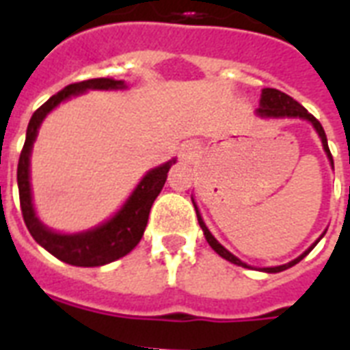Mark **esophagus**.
<instances>
[{
  "instance_id": "1",
  "label": "esophagus",
  "mask_w": 350,
  "mask_h": 350,
  "mask_svg": "<svg viewBox=\"0 0 350 350\" xmlns=\"http://www.w3.org/2000/svg\"><path fill=\"white\" fill-rule=\"evenodd\" d=\"M198 147L194 143H187L185 147L181 148V159H185V161H191V159L196 158Z\"/></svg>"
}]
</instances>
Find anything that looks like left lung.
Here are the masks:
<instances>
[{
  "label": "left lung",
  "instance_id": "obj_1",
  "mask_svg": "<svg viewBox=\"0 0 350 350\" xmlns=\"http://www.w3.org/2000/svg\"><path fill=\"white\" fill-rule=\"evenodd\" d=\"M256 114L260 118H301V120H307L312 123V126L316 129V132H318V136L321 137V143H323V150L327 152V158H329V161H331L332 169H334V161H332V156H331V150H329V145H327V136H325V131H323V126H321V123L318 120H316L312 114H309L307 112V109L305 107H301L298 103V101L294 100V98H291L288 94H285V92H282V90H276V89H263L261 90V100H260V109L256 111ZM192 203H194V200H192ZM194 208H196V216H198V224H200V227H202L203 234H205V239L208 241V245L213 247L216 252H218L221 258H225L227 261H230V263H236V265L239 267H247L249 269V265L247 263H243V261L239 260V258H236V256L232 254V252H229V250L225 249L224 245L219 243L218 239L214 238L213 234H211V230L207 229V225H205V221H203L202 214H200V211H198L196 203H194ZM323 236V234H321ZM320 236V238H321ZM320 241V239H318ZM316 241V243H318ZM316 243H312L309 247V249L305 250L304 254L298 256L296 260L288 261V263H285V265H278V267H265V269H261V271L265 272H282L285 271V269H288V267L296 265L298 261H301L305 258V256L309 254L310 250L314 249Z\"/></svg>",
  "mask_w": 350,
  "mask_h": 350
}]
</instances>
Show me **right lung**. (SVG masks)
Segmentation results:
<instances>
[{
  "label": "right lung",
  "instance_id": "obj_1",
  "mask_svg": "<svg viewBox=\"0 0 350 350\" xmlns=\"http://www.w3.org/2000/svg\"><path fill=\"white\" fill-rule=\"evenodd\" d=\"M125 81L112 78H94L79 83L67 85L57 94L43 103L38 111L32 114L27 126V137H25L23 150L19 154L18 161V189L19 203H21V214H23L25 225L32 238L49 250L57 260L65 261L68 265L76 267H100L107 265L111 261H116L129 254L142 239L145 227L148 221V213L152 207L154 200L163 189L167 181V172L176 163V159H170L167 163L159 165L156 169L148 170L143 176V180L137 183L125 205L118 211L105 224L98 225L94 229L76 234L54 232L49 227L41 224L36 216L34 205H32V192H30V152L36 142L41 121L46 114L56 109L62 101L72 98V96L83 94L87 90H118L125 89Z\"/></svg>",
  "mask_w": 350,
  "mask_h": 350
}]
</instances>
